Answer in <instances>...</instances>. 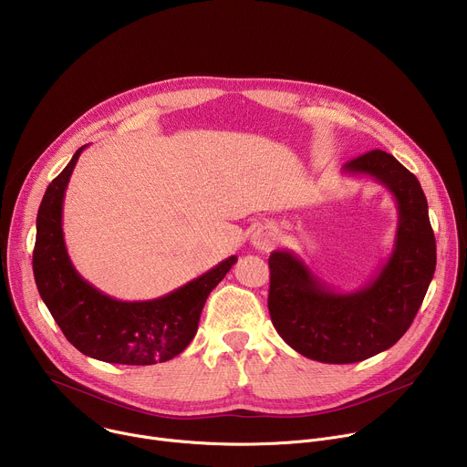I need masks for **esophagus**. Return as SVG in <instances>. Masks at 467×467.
<instances>
[{
    "mask_svg": "<svg viewBox=\"0 0 467 467\" xmlns=\"http://www.w3.org/2000/svg\"><path fill=\"white\" fill-rule=\"evenodd\" d=\"M275 240H277V234H275V231H274L272 227H268V225H262V227L254 229V233L251 234V244H253V247L258 249V251H268V249H272L274 244H275Z\"/></svg>",
    "mask_w": 467,
    "mask_h": 467,
    "instance_id": "34e87169",
    "label": "esophagus"
}]
</instances>
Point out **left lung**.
<instances>
[{
  "label": "left lung",
  "instance_id": "obj_1",
  "mask_svg": "<svg viewBox=\"0 0 467 467\" xmlns=\"http://www.w3.org/2000/svg\"><path fill=\"white\" fill-rule=\"evenodd\" d=\"M395 197L393 251L357 292H337L292 251L270 254L268 308L281 338L306 358L353 364L389 349L412 325L436 270V240L420 181L393 155L373 150L344 164Z\"/></svg>",
  "mask_w": 467,
  "mask_h": 467
}]
</instances>
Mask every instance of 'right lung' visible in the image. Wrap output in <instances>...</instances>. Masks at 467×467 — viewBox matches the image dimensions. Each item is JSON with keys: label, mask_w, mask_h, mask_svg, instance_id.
<instances>
[{"label": "right lung", "mask_w": 467, "mask_h": 467, "mask_svg": "<svg viewBox=\"0 0 467 467\" xmlns=\"http://www.w3.org/2000/svg\"><path fill=\"white\" fill-rule=\"evenodd\" d=\"M47 186L36 216L33 274L38 294L68 342L83 355L109 364L151 366L186 349L209 294L238 260L220 262L168 296L150 301H118L87 283L66 251L62 202L79 155Z\"/></svg>", "instance_id": "1"}]
</instances>
